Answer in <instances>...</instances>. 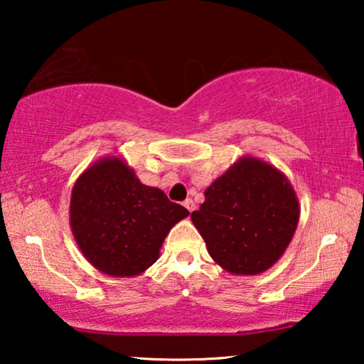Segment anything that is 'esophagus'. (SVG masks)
<instances>
[{"label": "esophagus", "instance_id": "esophagus-1", "mask_svg": "<svg viewBox=\"0 0 364 364\" xmlns=\"http://www.w3.org/2000/svg\"><path fill=\"white\" fill-rule=\"evenodd\" d=\"M183 207H186L188 212H192L193 208H196V203H193L192 198H186V200H183Z\"/></svg>", "mask_w": 364, "mask_h": 364}]
</instances>
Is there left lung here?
<instances>
[{
	"label": "left lung",
	"instance_id": "obj_1",
	"mask_svg": "<svg viewBox=\"0 0 364 364\" xmlns=\"http://www.w3.org/2000/svg\"><path fill=\"white\" fill-rule=\"evenodd\" d=\"M298 217L287 177L253 157L240 159L218 177L191 215L210 257L235 275L268 270L291 242Z\"/></svg>",
	"mask_w": 364,
	"mask_h": 364
}]
</instances>
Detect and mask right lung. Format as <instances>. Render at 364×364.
<instances>
[{
  "instance_id": "right-lung-1",
  "label": "right lung",
  "mask_w": 364,
  "mask_h": 364,
  "mask_svg": "<svg viewBox=\"0 0 364 364\" xmlns=\"http://www.w3.org/2000/svg\"><path fill=\"white\" fill-rule=\"evenodd\" d=\"M186 207L141 183L121 159H102L74 183L71 227L84 257L111 277H134L156 263Z\"/></svg>"
}]
</instances>
